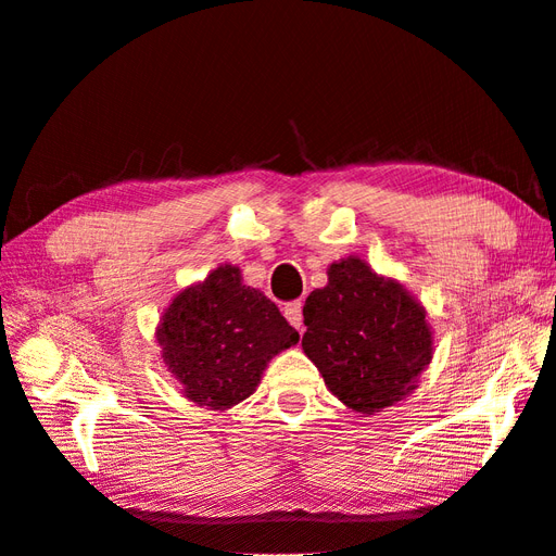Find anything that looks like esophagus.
Returning <instances> with one entry per match:
<instances>
[{
	"instance_id": "obj_1",
	"label": "esophagus",
	"mask_w": 556,
	"mask_h": 556,
	"mask_svg": "<svg viewBox=\"0 0 556 556\" xmlns=\"http://www.w3.org/2000/svg\"><path fill=\"white\" fill-rule=\"evenodd\" d=\"M285 317H288V323L296 329L304 327V313H301V301H292V304L285 306Z\"/></svg>"
}]
</instances>
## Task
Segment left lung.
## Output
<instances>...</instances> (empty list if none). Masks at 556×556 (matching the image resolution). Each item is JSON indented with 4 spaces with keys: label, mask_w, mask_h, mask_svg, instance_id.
<instances>
[{
    "label": "left lung",
    "mask_w": 556,
    "mask_h": 556,
    "mask_svg": "<svg viewBox=\"0 0 556 556\" xmlns=\"http://www.w3.org/2000/svg\"><path fill=\"white\" fill-rule=\"evenodd\" d=\"M304 306L306 357L348 408L374 415L406 399L433 357L427 311L396 278L362 257L329 264Z\"/></svg>",
    "instance_id": "left-lung-1"
}]
</instances>
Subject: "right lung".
I'll return each instance as SVG.
<instances>
[{
  "label": "right lung",
  "mask_w": 556,
  "mask_h": 556,
  "mask_svg": "<svg viewBox=\"0 0 556 556\" xmlns=\"http://www.w3.org/2000/svg\"><path fill=\"white\" fill-rule=\"evenodd\" d=\"M155 339L185 399L229 410L257 390L268 362L299 343V331L264 292L243 285L239 266L220 264L172 299Z\"/></svg>",
  "instance_id": "1"
}]
</instances>
